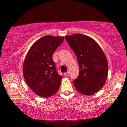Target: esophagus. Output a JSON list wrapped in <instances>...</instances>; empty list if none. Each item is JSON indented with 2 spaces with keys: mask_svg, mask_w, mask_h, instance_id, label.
<instances>
[{
  "mask_svg": "<svg viewBox=\"0 0 127 127\" xmlns=\"http://www.w3.org/2000/svg\"><path fill=\"white\" fill-rule=\"evenodd\" d=\"M69 72H65V73H64V75L65 76H69Z\"/></svg>",
  "mask_w": 127,
  "mask_h": 127,
  "instance_id": "esophagus-1",
  "label": "esophagus"
}]
</instances>
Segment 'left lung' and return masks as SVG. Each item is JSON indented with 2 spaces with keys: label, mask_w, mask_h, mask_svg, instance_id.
<instances>
[{
  "label": "left lung",
  "mask_w": 127,
  "mask_h": 127,
  "mask_svg": "<svg viewBox=\"0 0 127 127\" xmlns=\"http://www.w3.org/2000/svg\"><path fill=\"white\" fill-rule=\"evenodd\" d=\"M65 39L75 53L79 65V75L73 81L79 93L86 95L96 93L107 79L108 63L99 44L82 34L66 36Z\"/></svg>",
  "instance_id": "8db88e82"
}]
</instances>
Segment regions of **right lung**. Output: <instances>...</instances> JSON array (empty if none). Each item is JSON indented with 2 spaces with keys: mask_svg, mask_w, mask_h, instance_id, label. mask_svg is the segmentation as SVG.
Wrapping results in <instances>:
<instances>
[{
  "mask_svg": "<svg viewBox=\"0 0 127 127\" xmlns=\"http://www.w3.org/2000/svg\"><path fill=\"white\" fill-rule=\"evenodd\" d=\"M64 40L60 36H45L32 45L26 55L24 79L31 89L40 96H51L60 88L62 78L57 73L53 54Z\"/></svg>",
  "mask_w": 127,
  "mask_h": 127,
  "instance_id": "add662e5",
  "label": "right lung"
}]
</instances>
